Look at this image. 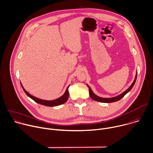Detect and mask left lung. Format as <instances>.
I'll return each mask as SVG.
<instances>
[{"label":"left lung","instance_id":"1","mask_svg":"<svg viewBox=\"0 0 153 153\" xmlns=\"http://www.w3.org/2000/svg\"><path fill=\"white\" fill-rule=\"evenodd\" d=\"M136 78H137V74H136V77H135V79L133 81V82L132 83V84L131 85V86L127 90H126L124 92H123V94H121L120 95L116 97H113V98H101L100 97H98L97 95H96L93 91L92 90H91V88L90 87L89 85H87L88 88H89V95L91 97V98L95 100V101H98V102H104V103H110V102H116V101H117L119 100H120V99L123 98L128 92H129V91L131 90V88H133V87L134 86L135 82H136Z\"/></svg>","mask_w":153,"mask_h":153}]
</instances>
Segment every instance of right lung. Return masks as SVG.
<instances>
[{
	"label": "right lung",
	"mask_w": 153,
	"mask_h": 153,
	"mask_svg": "<svg viewBox=\"0 0 153 153\" xmlns=\"http://www.w3.org/2000/svg\"><path fill=\"white\" fill-rule=\"evenodd\" d=\"M21 85H22V87L23 88V90H24V91L25 92V94L29 97H30V98H31L32 100H33L35 102L40 104H42V105H46V106H49V107H54V106H58V105H59L61 104H63L64 103H65L68 98H69V91H68V88L69 87V85L68 87V88H66V90L65 91V94L62 96L60 98H58V99H56V100H52V101H46V100H41V99H39V98H36L33 96H32L31 95H30L29 93H27V91L25 90V89L23 88V87L22 86V84L20 83Z\"/></svg>",
	"instance_id": "right-lung-1"
}]
</instances>
